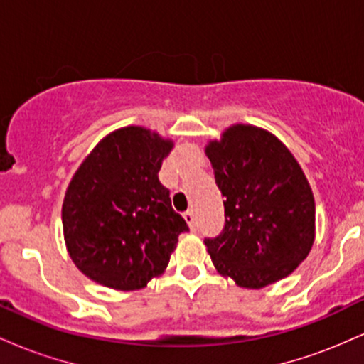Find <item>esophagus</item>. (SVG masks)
Masks as SVG:
<instances>
[{
    "label": "esophagus",
    "instance_id": "esophagus-1",
    "mask_svg": "<svg viewBox=\"0 0 364 364\" xmlns=\"http://www.w3.org/2000/svg\"><path fill=\"white\" fill-rule=\"evenodd\" d=\"M183 217H185L186 224L190 225V228H195V215H193V210H186L185 214H183Z\"/></svg>",
    "mask_w": 364,
    "mask_h": 364
}]
</instances>
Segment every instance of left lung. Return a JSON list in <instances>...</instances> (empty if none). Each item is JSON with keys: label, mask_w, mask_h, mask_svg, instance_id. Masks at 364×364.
Wrapping results in <instances>:
<instances>
[{"label": "left lung", "mask_w": 364, "mask_h": 364, "mask_svg": "<svg viewBox=\"0 0 364 364\" xmlns=\"http://www.w3.org/2000/svg\"><path fill=\"white\" fill-rule=\"evenodd\" d=\"M205 154L225 196L224 231L205 240L217 272L246 289L294 272L315 241V198L291 150L267 129L237 123Z\"/></svg>", "instance_id": "obj_1"}]
</instances>
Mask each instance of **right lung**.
Here are the masks:
<instances>
[{
    "label": "right lung",
    "instance_id": "add662e5",
    "mask_svg": "<svg viewBox=\"0 0 364 364\" xmlns=\"http://www.w3.org/2000/svg\"><path fill=\"white\" fill-rule=\"evenodd\" d=\"M173 140L144 127L111 132L83 159L63 200L66 250L90 281L135 291L164 274L188 231L159 181Z\"/></svg>",
    "mask_w": 364,
    "mask_h": 364
}]
</instances>
